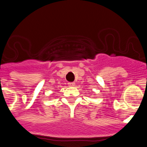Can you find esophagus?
<instances>
[{"label":"esophagus","instance_id":"34e87169","mask_svg":"<svg viewBox=\"0 0 147 147\" xmlns=\"http://www.w3.org/2000/svg\"><path fill=\"white\" fill-rule=\"evenodd\" d=\"M67 85H69L70 87H74L75 85V83L74 82H68L67 83Z\"/></svg>","mask_w":147,"mask_h":147}]
</instances>
